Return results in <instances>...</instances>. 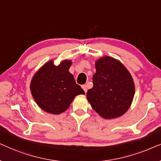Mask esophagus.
I'll use <instances>...</instances> for the list:
<instances>
[{
    "instance_id": "obj_1",
    "label": "esophagus",
    "mask_w": 161,
    "mask_h": 161,
    "mask_svg": "<svg viewBox=\"0 0 161 161\" xmlns=\"http://www.w3.org/2000/svg\"><path fill=\"white\" fill-rule=\"evenodd\" d=\"M82 89L84 90V91L85 92V93H87V86L85 85H82Z\"/></svg>"
}]
</instances>
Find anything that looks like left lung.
Instances as JSON below:
<instances>
[{
	"mask_svg": "<svg viewBox=\"0 0 161 161\" xmlns=\"http://www.w3.org/2000/svg\"><path fill=\"white\" fill-rule=\"evenodd\" d=\"M93 87L87 91V98L92 108L105 119L124 115L129 110L135 94L133 79L118 59L102 57L96 61Z\"/></svg>",
	"mask_w": 161,
	"mask_h": 161,
	"instance_id": "8db88e82",
	"label": "left lung"
}]
</instances>
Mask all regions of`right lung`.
I'll return each instance as SVG.
<instances>
[{"label":"right lung","mask_w":161,"mask_h":161,"mask_svg":"<svg viewBox=\"0 0 161 161\" xmlns=\"http://www.w3.org/2000/svg\"><path fill=\"white\" fill-rule=\"evenodd\" d=\"M72 62L65 59L58 65L53 60L45 63L32 77L31 95L45 112L58 115L65 112L76 96L85 94L69 72Z\"/></svg>","instance_id":"1"}]
</instances>
